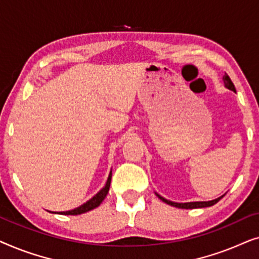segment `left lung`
I'll return each instance as SVG.
<instances>
[{
	"label": "left lung",
	"instance_id": "8db88e82",
	"mask_svg": "<svg viewBox=\"0 0 259 259\" xmlns=\"http://www.w3.org/2000/svg\"><path fill=\"white\" fill-rule=\"evenodd\" d=\"M223 80H224V84L225 87L228 88V90L230 91H233L236 93V88H235V84H233V82L231 81V79H230V76L228 75V74H225L224 76H223ZM158 196V198L160 200L164 201V203L171 205V206H175V207H179V208H198V207H208V206H212V205L217 204L219 200L222 199L223 197H219L217 198V199H213V200H210V201H190V203H176V201H171V200H167L165 199L164 197L159 196L158 193H155Z\"/></svg>",
	"mask_w": 259,
	"mask_h": 259
}]
</instances>
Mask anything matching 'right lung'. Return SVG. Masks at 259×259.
<instances>
[{"label": "right lung", "instance_id": "add662e5", "mask_svg": "<svg viewBox=\"0 0 259 259\" xmlns=\"http://www.w3.org/2000/svg\"><path fill=\"white\" fill-rule=\"evenodd\" d=\"M111 179H112V171L109 172V176H108L107 182H106V185L102 187V189L99 191V192L95 194L93 198H91L90 200L86 201V203L81 205V206L74 208V210L65 211V212H59V214H65V215L81 214V213H84V212H88V211L93 210V208H95V207H98L99 205L102 203V200L105 199V197L107 196V193H108V191H109V185H111ZM53 213H56V212H53Z\"/></svg>", "mask_w": 259, "mask_h": 259}]
</instances>
